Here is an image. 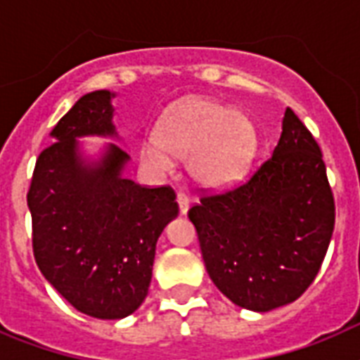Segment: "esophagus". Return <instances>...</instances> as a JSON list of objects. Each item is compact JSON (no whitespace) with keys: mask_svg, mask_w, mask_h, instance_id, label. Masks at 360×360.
<instances>
[{"mask_svg":"<svg viewBox=\"0 0 360 360\" xmlns=\"http://www.w3.org/2000/svg\"><path fill=\"white\" fill-rule=\"evenodd\" d=\"M177 205H179V213L181 214H186L188 213V207H191V200L186 196L185 192H177Z\"/></svg>","mask_w":360,"mask_h":360,"instance_id":"esophagus-1","label":"esophagus"}]
</instances>
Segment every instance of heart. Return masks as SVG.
<instances>
[{
  "label": "heart",
  "instance_id": "b5f03b06",
  "mask_svg": "<svg viewBox=\"0 0 360 360\" xmlns=\"http://www.w3.org/2000/svg\"><path fill=\"white\" fill-rule=\"evenodd\" d=\"M256 149V127L248 115L213 98H188L172 106L157 134L141 141L140 158L158 175L169 174L175 158H188L200 185L224 186L239 179Z\"/></svg>",
  "mask_w": 360,
  "mask_h": 360
}]
</instances>
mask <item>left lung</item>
Returning <instances> with one entry per match:
<instances>
[{
	"instance_id": "left-lung-1",
	"label": "left lung",
	"mask_w": 360,
	"mask_h": 360,
	"mask_svg": "<svg viewBox=\"0 0 360 360\" xmlns=\"http://www.w3.org/2000/svg\"><path fill=\"white\" fill-rule=\"evenodd\" d=\"M323 155L285 108L273 155L228 192L188 211L214 285L233 304L269 312L290 304L318 274L335 230Z\"/></svg>"
}]
</instances>
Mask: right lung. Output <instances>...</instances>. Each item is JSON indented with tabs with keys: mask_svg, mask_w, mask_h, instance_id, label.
<instances>
[{
	"mask_svg": "<svg viewBox=\"0 0 360 360\" xmlns=\"http://www.w3.org/2000/svg\"><path fill=\"white\" fill-rule=\"evenodd\" d=\"M108 89L91 91L53 127L27 192L33 254L44 278L82 314L121 319L138 310L153 276L157 240L177 217L169 186L147 188L123 175L130 157L106 143L98 158L80 138L120 140Z\"/></svg>",
	"mask_w": 360,
	"mask_h": 360,
	"instance_id": "obj_1",
	"label": "right lung"
}]
</instances>
